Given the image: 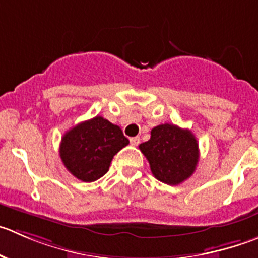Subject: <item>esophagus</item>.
<instances>
[{
  "label": "esophagus",
  "mask_w": 258,
  "mask_h": 258,
  "mask_svg": "<svg viewBox=\"0 0 258 258\" xmlns=\"http://www.w3.org/2000/svg\"><path fill=\"white\" fill-rule=\"evenodd\" d=\"M131 143L132 146H138L141 143V138L139 137H133V138H131Z\"/></svg>",
  "instance_id": "obj_1"
}]
</instances>
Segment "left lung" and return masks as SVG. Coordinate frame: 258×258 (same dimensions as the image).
<instances>
[{
    "mask_svg": "<svg viewBox=\"0 0 258 258\" xmlns=\"http://www.w3.org/2000/svg\"><path fill=\"white\" fill-rule=\"evenodd\" d=\"M154 177L167 185H178L196 170L199 144L188 129L161 124L151 131V139L139 146Z\"/></svg>",
    "mask_w": 258,
    "mask_h": 258,
    "instance_id": "8db88e82",
    "label": "left lung"
}]
</instances>
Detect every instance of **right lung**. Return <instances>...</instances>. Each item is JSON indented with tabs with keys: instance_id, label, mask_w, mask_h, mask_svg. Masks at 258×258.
<instances>
[{
	"instance_id": "right-lung-1",
	"label": "right lung",
	"mask_w": 258,
	"mask_h": 258,
	"mask_svg": "<svg viewBox=\"0 0 258 258\" xmlns=\"http://www.w3.org/2000/svg\"><path fill=\"white\" fill-rule=\"evenodd\" d=\"M127 144L129 141L117 125L97 115L77 124L63 136L59 156L75 177L92 182L109 171L115 154Z\"/></svg>"
}]
</instances>
